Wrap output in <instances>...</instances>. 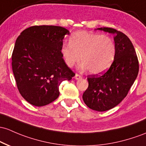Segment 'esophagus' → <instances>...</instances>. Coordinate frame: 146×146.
Returning <instances> with one entry per match:
<instances>
[{
  "mask_svg": "<svg viewBox=\"0 0 146 146\" xmlns=\"http://www.w3.org/2000/svg\"><path fill=\"white\" fill-rule=\"evenodd\" d=\"M80 78H82V76H80V75H79V74H78V73H76V76H75V79L79 80V79H80Z\"/></svg>",
  "mask_w": 146,
  "mask_h": 146,
  "instance_id": "obj_1",
  "label": "esophagus"
}]
</instances>
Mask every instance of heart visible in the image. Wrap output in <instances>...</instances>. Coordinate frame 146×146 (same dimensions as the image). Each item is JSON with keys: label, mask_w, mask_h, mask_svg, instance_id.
Here are the masks:
<instances>
[{"label": "heart", "mask_w": 146, "mask_h": 146, "mask_svg": "<svg viewBox=\"0 0 146 146\" xmlns=\"http://www.w3.org/2000/svg\"><path fill=\"white\" fill-rule=\"evenodd\" d=\"M116 52V45L111 38L85 31L73 34L69 44H64L61 48V53L68 67L78 64L81 57L82 66L93 74L106 71L113 63Z\"/></svg>", "instance_id": "heart-1"}]
</instances>
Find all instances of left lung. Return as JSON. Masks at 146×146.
<instances>
[{
  "instance_id": "obj_1",
  "label": "left lung",
  "mask_w": 146,
  "mask_h": 146,
  "mask_svg": "<svg viewBox=\"0 0 146 146\" xmlns=\"http://www.w3.org/2000/svg\"><path fill=\"white\" fill-rule=\"evenodd\" d=\"M98 29L115 35L116 56L105 73L87 76L89 86L82 98L91 110L105 111L116 107L126 97L138 76L139 65L134 46L124 33L111 28Z\"/></svg>"
}]
</instances>
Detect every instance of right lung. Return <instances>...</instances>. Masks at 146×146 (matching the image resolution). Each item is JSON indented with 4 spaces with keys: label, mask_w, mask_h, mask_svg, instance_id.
Wrapping results in <instances>:
<instances>
[{
    "label": "right lung",
    "mask_w": 146,
    "mask_h": 146,
    "mask_svg": "<svg viewBox=\"0 0 146 146\" xmlns=\"http://www.w3.org/2000/svg\"><path fill=\"white\" fill-rule=\"evenodd\" d=\"M67 29L55 25H35L24 30L16 41L12 70L21 95L36 107L48 105L60 95L59 86L75 73L61 53Z\"/></svg>",
    "instance_id": "right-lung-1"
}]
</instances>
